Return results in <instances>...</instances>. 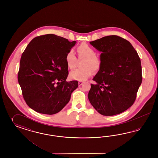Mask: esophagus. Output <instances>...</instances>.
<instances>
[{
	"instance_id": "esophagus-1",
	"label": "esophagus",
	"mask_w": 158,
	"mask_h": 158,
	"mask_svg": "<svg viewBox=\"0 0 158 158\" xmlns=\"http://www.w3.org/2000/svg\"><path fill=\"white\" fill-rule=\"evenodd\" d=\"M83 83L82 82V81H79L78 82V85H79V86H81V85H82V84H83Z\"/></svg>"
}]
</instances>
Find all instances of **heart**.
Masks as SVG:
<instances>
[{
    "label": "heart",
    "instance_id": "heart-1",
    "mask_svg": "<svg viewBox=\"0 0 158 158\" xmlns=\"http://www.w3.org/2000/svg\"><path fill=\"white\" fill-rule=\"evenodd\" d=\"M77 51L79 57L86 58L83 67L85 68L75 69L70 72L71 79L78 81H85L93 75V70L98 71L101 66L100 58L97 56L95 50L86 43H82L77 48ZM65 61L67 66L70 69L75 68L77 64V58L73 50H70L66 54Z\"/></svg>",
    "mask_w": 158,
    "mask_h": 158
}]
</instances>
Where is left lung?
I'll use <instances>...</instances> for the list:
<instances>
[{
  "mask_svg": "<svg viewBox=\"0 0 158 158\" xmlns=\"http://www.w3.org/2000/svg\"><path fill=\"white\" fill-rule=\"evenodd\" d=\"M101 52V66L93 80L88 98L98 113L118 115L133 104L142 82L141 60L127 40L110 35L90 42Z\"/></svg>",
  "mask_w": 158,
  "mask_h": 158,
  "instance_id": "1",
  "label": "left lung"
}]
</instances>
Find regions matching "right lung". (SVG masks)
<instances>
[{
    "label": "right lung",
    "mask_w": 158,
    "mask_h": 158,
    "mask_svg": "<svg viewBox=\"0 0 158 158\" xmlns=\"http://www.w3.org/2000/svg\"><path fill=\"white\" fill-rule=\"evenodd\" d=\"M77 43L54 34L33 39L23 53L18 81L27 104L40 114H57L70 100L78 87L66 81L67 53Z\"/></svg>",
    "instance_id": "obj_1"
}]
</instances>
